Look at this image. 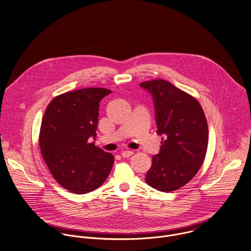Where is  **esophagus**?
Listing matches in <instances>:
<instances>
[{
    "mask_svg": "<svg viewBox=\"0 0 251 251\" xmlns=\"http://www.w3.org/2000/svg\"><path fill=\"white\" fill-rule=\"evenodd\" d=\"M133 153H134V151H122V155H123V157H128V156H131Z\"/></svg>",
    "mask_w": 251,
    "mask_h": 251,
    "instance_id": "1",
    "label": "esophagus"
}]
</instances>
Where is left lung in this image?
<instances>
[{"label": "left lung", "mask_w": 251, "mask_h": 251, "mask_svg": "<svg viewBox=\"0 0 251 251\" xmlns=\"http://www.w3.org/2000/svg\"><path fill=\"white\" fill-rule=\"evenodd\" d=\"M140 86L151 94L156 132L163 135L145 180L159 191L171 192L190 181L204 162L209 142L206 116L195 98L166 80Z\"/></svg>", "instance_id": "left-lung-1"}]
</instances>
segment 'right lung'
Returning <instances> with one entry per match:
<instances>
[{
  "label": "right lung",
  "instance_id": "1",
  "mask_svg": "<svg viewBox=\"0 0 251 251\" xmlns=\"http://www.w3.org/2000/svg\"><path fill=\"white\" fill-rule=\"evenodd\" d=\"M110 93L104 88L68 92L54 98L45 110L41 154L54 179L72 193L97 189L112 169L113 154L89 140L97 137L100 102Z\"/></svg>",
  "mask_w": 251,
  "mask_h": 251
}]
</instances>
